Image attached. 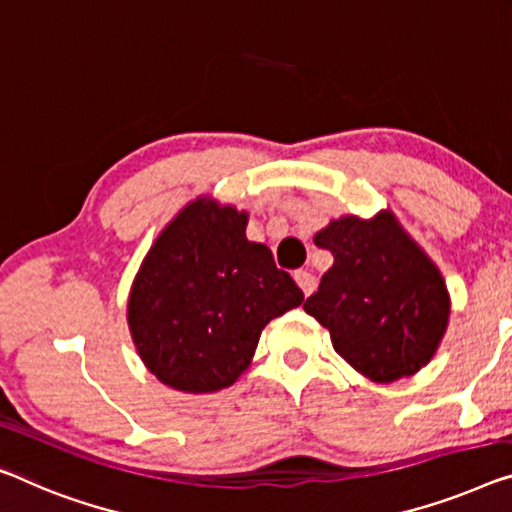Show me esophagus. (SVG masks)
I'll list each match as a JSON object with an SVG mask.
<instances>
[{
  "mask_svg": "<svg viewBox=\"0 0 512 512\" xmlns=\"http://www.w3.org/2000/svg\"><path fill=\"white\" fill-rule=\"evenodd\" d=\"M294 280H296V285L303 289L305 296H310L312 289H315V285H317V278L312 276L310 271H303V269L301 271H294Z\"/></svg>",
  "mask_w": 512,
  "mask_h": 512,
  "instance_id": "1",
  "label": "esophagus"
}]
</instances>
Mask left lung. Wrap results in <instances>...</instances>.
I'll return each mask as SVG.
<instances>
[{
	"label": "left lung",
	"instance_id": "8db88e82",
	"mask_svg": "<svg viewBox=\"0 0 512 512\" xmlns=\"http://www.w3.org/2000/svg\"><path fill=\"white\" fill-rule=\"evenodd\" d=\"M315 243L333 266L303 310L329 329L335 352L381 384L421 370L451 315L437 266L391 213L333 220Z\"/></svg>",
	"mask_w": 512,
	"mask_h": 512
}]
</instances>
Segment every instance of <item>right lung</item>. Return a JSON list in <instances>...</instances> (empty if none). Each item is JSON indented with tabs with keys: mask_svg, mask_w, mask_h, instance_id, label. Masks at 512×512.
Masks as SVG:
<instances>
[{
	"mask_svg": "<svg viewBox=\"0 0 512 512\" xmlns=\"http://www.w3.org/2000/svg\"><path fill=\"white\" fill-rule=\"evenodd\" d=\"M246 213L188 204L149 250L128 299L142 361L186 393L230 386L248 368L262 329L303 303L264 243L246 239Z\"/></svg>",
	"mask_w": 512,
	"mask_h": 512,
	"instance_id": "right-lung-1",
	"label": "right lung"
}]
</instances>
